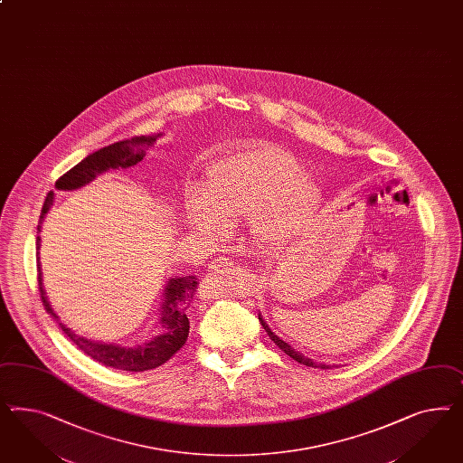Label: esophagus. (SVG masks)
<instances>
[{
	"label": "esophagus",
	"instance_id": "1",
	"mask_svg": "<svg viewBox=\"0 0 463 463\" xmlns=\"http://www.w3.org/2000/svg\"><path fill=\"white\" fill-rule=\"evenodd\" d=\"M232 267H233L232 259H228V257H218V259H213L212 264H210V270H212L213 274H222V272L230 270Z\"/></svg>",
	"mask_w": 463,
	"mask_h": 463
}]
</instances>
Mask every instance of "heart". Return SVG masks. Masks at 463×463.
I'll use <instances>...</instances> for the list:
<instances>
[{
    "label": "heart",
    "mask_w": 463,
    "mask_h": 463,
    "mask_svg": "<svg viewBox=\"0 0 463 463\" xmlns=\"http://www.w3.org/2000/svg\"><path fill=\"white\" fill-rule=\"evenodd\" d=\"M321 193L289 150L272 144H249L216 160L198 193H187V223L206 235L249 216L255 240L279 247L309 222Z\"/></svg>",
    "instance_id": "obj_1"
}]
</instances>
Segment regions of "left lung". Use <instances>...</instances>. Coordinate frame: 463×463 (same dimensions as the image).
I'll list each match as a JSON object with an SVG mask.
<instances>
[{"mask_svg": "<svg viewBox=\"0 0 463 463\" xmlns=\"http://www.w3.org/2000/svg\"><path fill=\"white\" fill-rule=\"evenodd\" d=\"M259 321L262 323V326H264V330L267 331L269 338H270L274 344L278 345L279 348H280L286 355H289V357L294 358V360H296V362H299V364H303L306 367H321V369H328V365H325V364H317V362H313L311 358L304 357L303 354H299V352H296L294 348H291V345L286 344L284 340H280L278 335L269 328V325L265 323L264 317H260V313H259Z\"/></svg>", "mask_w": 463, "mask_h": 463, "instance_id": "8db88e82", "label": "left lung"}]
</instances>
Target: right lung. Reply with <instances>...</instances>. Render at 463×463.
Instances as JSON below:
<instances>
[{
	"label": "right lung",
	"mask_w": 463,
	"mask_h": 463,
	"mask_svg": "<svg viewBox=\"0 0 463 463\" xmlns=\"http://www.w3.org/2000/svg\"><path fill=\"white\" fill-rule=\"evenodd\" d=\"M159 135L154 137H133L130 140H121L117 144L103 146L90 154L84 160H80L78 165H74L71 171L61 175L55 181V187L61 191H72L80 189L82 185L90 184L94 177L109 169H127L137 165L140 160L146 157V148L154 146V142L159 138ZM53 203V191H51L45 198L40 213L37 233L42 230L43 216L51 210ZM40 237H37V279H39V291L42 303L45 306L47 313L59 323V328L66 333L67 338L84 352L88 357L103 364L106 367L113 369L128 370V372H144V370L157 369L162 364H165L169 358L174 357L183 346H184L187 335H189V304L198 288V279L194 276L185 278L169 279L164 299L160 306L159 331L157 336H154L146 344L135 345V346H121L115 344H101L93 342L84 336L76 335L66 325L61 323L59 317L53 313L52 306L47 299V294L42 284V267L39 262Z\"/></svg>",
	"instance_id": "add662e5"
}]
</instances>
